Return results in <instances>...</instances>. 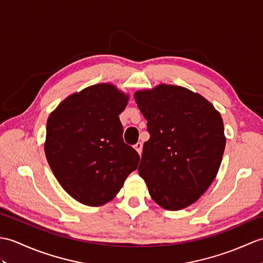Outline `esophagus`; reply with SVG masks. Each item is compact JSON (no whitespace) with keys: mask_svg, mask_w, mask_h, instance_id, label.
I'll return each instance as SVG.
<instances>
[{"mask_svg":"<svg viewBox=\"0 0 263 263\" xmlns=\"http://www.w3.org/2000/svg\"><path fill=\"white\" fill-rule=\"evenodd\" d=\"M134 149L138 151L139 155H141V152H142V143L141 142H138V143L134 144Z\"/></svg>","mask_w":263,"mask_h":263,"instance_id":"obj_1","label":"esophagus"}]
</instances>
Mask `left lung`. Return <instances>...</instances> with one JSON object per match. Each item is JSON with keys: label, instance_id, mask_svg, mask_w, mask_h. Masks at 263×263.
<instances>
[{"label": "left lung", "instance_id": "left-lung-1", "mask_svg": "<svg viewBox=\"0 0 263 263\" xmlns=\"http://www.w3.org/2000/svg\"><path fill=\"white\" fill-rule=\"evenodd\" d=\"M150 139L138 168L158 205L178 211L214 181L225 149L223 120L203 96L174 85L137 91Z\"/></svg>", "mask_w": 263, "mask_h": 263}]
</instances>
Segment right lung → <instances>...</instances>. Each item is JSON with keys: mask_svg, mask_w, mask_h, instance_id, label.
Wrapping results in <instances>:
<instances>
[{"mask_svg": "<svg viewBox=\"0 0 263 263\" xmlns=\"http://www.w3.org/2000/svg\"><path fill=\"white\" fill-rule=\"evenodd\" d=\"M127 96L109 84L72 94L49 115L45 152L58 182L72 198L101 206L114 198L140 157L123 140L119 115Z\"/></svg>", "mask_w": 263, "mask_h": 263, "instance_id": "1", "label": "right lung"}]
</instances>
